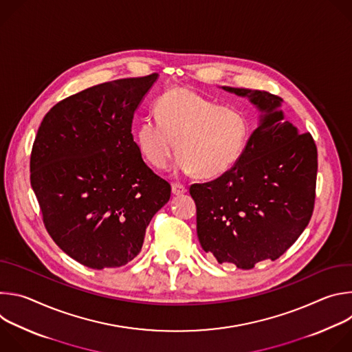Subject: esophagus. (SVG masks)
<instances>
[{
	"mask_svg": "<svg viewBox=\"0 0 352 352\" xmlns=\"http://www.w3.org/2000/svg\"><path fill=\"white\" fill-rule=\"evenodd\" d=\"M171 190H173V193L174 195H182V193H185L186 192V186L185 185H182V184H177V182H174V184H171Z\"/></svg>",
	"mask_w": 352,
	"mask_h": 352,
	"instance_id": "1",
	"label": "esophagus"
}]
</instances>
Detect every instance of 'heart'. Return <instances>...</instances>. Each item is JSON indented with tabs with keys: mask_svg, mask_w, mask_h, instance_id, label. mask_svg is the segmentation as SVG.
Masks as SVG:
<instances>
[{
	"mask_svg": "<svg viewBox=\"0 0 352 352\" xmlns=\"http://www.w3.org/2000/svg\"><path fill=\"white\" fill-rule=\"evenodd\" d=\"M155 118H144L135 129V143L147 164L168 168L177 143L179 167L200 178H214L231 170L242 157L250 135L246 116L193 90L174 87L153 106Z\"/></svg>",
	"mask_w": 352,
	"mask_h": 352,
	"instance_id": "1",
	"label": "heart"
}]
</instances>
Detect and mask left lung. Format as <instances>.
I'll return each mask as SVG.
<instances>
[{
	"mask_svg": "<svg viewBox=\"0 0 352 352\" xmlns=\"http://www.w3.org/2000/svg\"><path fill=\"white\" fill-rule=\"evenodd\" d=\"M261 111L239 162L219 178L189 188L200 245L219 263L254 269L276 261L304 232L314 213L318 148L280 110L283 98L265 90L223 86Z\"/></svg>",
	"mask_w": 352,
	"mask_h": 352,
	"instance_id": "obj_1",
	"label": "left lung"
}]
</instances>
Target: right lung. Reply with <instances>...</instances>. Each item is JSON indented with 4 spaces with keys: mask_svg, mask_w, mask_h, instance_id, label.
Listing matches in <instances>:
<instances>
[{
    "mask_svg": "<svg viewBox=\"0 0 352 352\" xmlns=\"http://www.w3.org/2000/svg\"><path fill=\"white\" fill-rule=\"evenodd\" d=\"M157 74L100 83L57 103L30 155L43 223L64 252L90 269L121 267L171 186L150 170L132 136L133 114Z\"/></svg>",
    "mask_w": 352,
    "mask_h": 352,
    "instance_id": "obj_1",
    "label": "right lung"
}]
</instances>
